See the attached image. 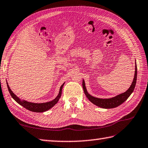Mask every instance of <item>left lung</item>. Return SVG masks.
<instances>
[{
  "label": "left lung",
  "instance_id": "1",
  "mask_svg": "<svg viewBox=\"0 0 148 148\" xmlns=\"http://www.w3.org/2000/svg\"><path fill=\"white\" fill-rule=\"evenodd\" d=\"M137 65H135V76L134 78V81L132 83V85L128 90L126 91L124 93L119 94L115 96L114 97L110 98V99H99V98L94 97L92 95H89L88 93L86 91V89L85 87V82H83V88L84 92L87 97L89 101H90L95 105L97 106H99L101 108H115L118 106L121 105V104L123 103L128 98L130 97V95L132 94V93L134 90L135 86L136 85V82H137Z\"/></svg>",
  "mask_w": 148,
  "mask_h": 148
}]
</instances>
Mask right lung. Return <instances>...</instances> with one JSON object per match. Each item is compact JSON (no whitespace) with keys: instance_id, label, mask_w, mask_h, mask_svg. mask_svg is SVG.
<instances>
[{"instance_id":"obj_1","label":"right lung","mask_w":148,"mask_h":148,"mask_svg":"<svg viewBox=\"0 0 148 148\" xmlns=\"http://www.w3.org/2000/svg\"><path fill=\"white\" fill-rule=\"evenodd\" d=\"M64 85V83L61 86L60 89V92L58 96L55 98V99L51 101H49V102L47 103H29L27 102L26 101H21L19 98L16 96V95L14 94L13 92L11 91V90L10 89V86H9L8 84L7 83V86H8V90L10 92V95H11L14 101L18 103L19 105L22 106L23 107H24L25 108H26L28 110H30L31 112H43L48 110L50 108H51L52 107L54 106L56 104L58 103V101H59L60 98L61 97V95H62V88L63 86Z\"/></svg>"}]
</instances>
